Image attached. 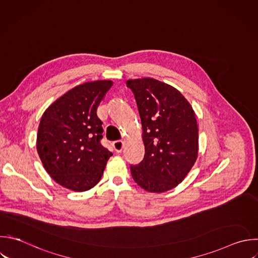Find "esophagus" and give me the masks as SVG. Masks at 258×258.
Wrapping results in <instances>:
<instances>
[{"mask_svg": "<svg viewBox=\"0 0 258 258\" xmlns=\"http://www.w3.org/2000/svg\"><path fill=\"white\" fill-rule=\"evenodd\" d=\"M113 146H114V149L117 152H121L123 150V147H124V142L122 140H117L113 143Z\"/></svg>", "mask_w": 258, "mask_h": 258, "instance_id": "1", "label": "esophagus"}]
</instances>
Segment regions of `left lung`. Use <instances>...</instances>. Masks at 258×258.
Segmentation results:
<instances>
[{
    "instance_id": "1",
    "label": "left lung",
    "mask_w": 258,
    "mask_h": 258,
    "mask_svg": "<svg viewBox=\"0 0 258 258\" xmlns=\"http://www.w3.org/2000/svg\"><path fill=\"white\" fill-rule=\"evenodd\" d=\"M135 95L145 155L131 165L134 181L149 192L175 187L194 166L199 152L196 114L178 90L152 78L126 82Z\"/></svg>"
}]
</instances>
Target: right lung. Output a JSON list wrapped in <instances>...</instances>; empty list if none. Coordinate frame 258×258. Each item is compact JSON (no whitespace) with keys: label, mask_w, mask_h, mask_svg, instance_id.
I'll use <instances>...</instances> for the list:
<instances>
[{"label":"right lung","mask_w":258,"mask_h":258,"mask_svg":"<svg viewBox=\"0 0 258 258\" xmlns=\"http://www.w3.org/2000/svg\"><path fill=\"white\" fill-rule=\"evenodd\" d=\"M112 81L79 85L54 101L43 113L36 148L51 178L74 191L94 187L113 155L102 146L104 132L97 115Z\"/></svg>","instance_id":"1"}]
</instances>
